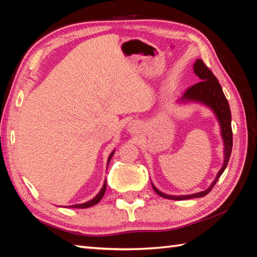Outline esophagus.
Segmentation results:
<instances>
[{"instance_id":"esophagus-1","label":"esophagus","mask_w":257,"mask_h":257,"mask_svg":"<svg viewBox=\"0 0 257 257\" xmlns=\"http://www.w3.org/2000/svg\"><path fill=\"white\" fill-rule=\"evenodd\" d=\"M140 128H141V124L138 121H132V122L128 124L129 133H133V134L138 133L139 130H140Z\"/></svg>"}]
</instances>
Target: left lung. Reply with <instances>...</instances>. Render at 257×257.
<instances>
[{
	"label": "left lung",
	"instance_id": "obj_1",
	"mask_svg": "<svg viewBox=\"0 0 257 257\" xmlns=\"http://www.w3.org/2000/svg\"><path fill=\"white\" fill-rule=\"evenodd\" d=\"M193 70L196 76H199L201 79L200 83L191 86L190 88L187 89L180 101L187 102V101H198L201 103H204L205 106L210 107L213 112L219 120L220 127H221V135L223 141H224V163H223L222 168L220 169L219 173H217L214 181L211 183V185L205 191H201L199 193L189 194V195H169L166 193H162L161 191L158 190L154 183H151L152 188H154L155 192L162 196L165 199L170 200H187V199H193V198H202L205 196L207 193L214 187L217 180L224 172L225 168L227 167L228 160H230L231 152H232V146H233V133H232V125H231V110L230 105L225 98L224 92L222 90V87L219 83V80L215 77L211 69L205 66L202 59H196V62L193 65Z\"/></svg>",
	"mask_w": 257,
	"mask_h": 257
}]
</instances>
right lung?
I'll use <instances>...</instances> for the list:
<instances>
[{"label":"right lung","instance_id":"right-lung-1","mask_svg":"<svg viewBox=\"0 0 257 257\" xmlns=\"http://www.w3.org/2000/svg\"><path fill=\"white\" fill-rule=\"evenodd\" d=\"M113 152H114V151H112L111 154H110V156H109V158H108V163H109V161H110L111 157H112V155H113ZM106 187H107V182L105 181V182H103V185H102L101 190L99 191V193H98L94 199H91V200L88 201V202H85V203L72 205V207H77V209H86V207H90V206H92V205H96L97 203H99V201L102 199L103 194H105V192H106Z\"/></svg>","mask_w":257,"mask_h":257}]
</instances>
